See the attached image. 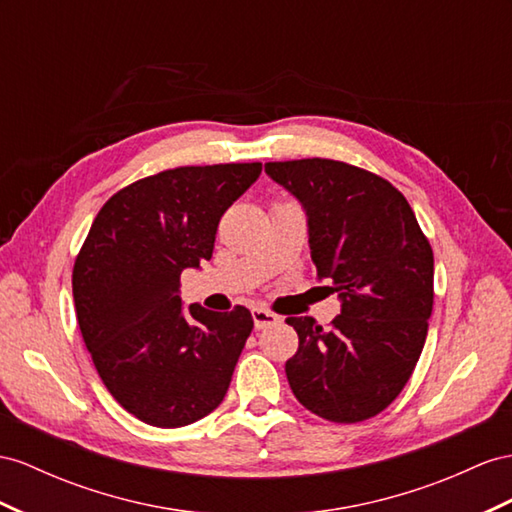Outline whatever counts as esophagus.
Returning a JSON list of instances; mask_svg holds the SVG:
<instances>
[{
    "mask_svg": "<svg viewBox=\"0 0 512 512\" xmlns=\"http://www.w3.org/2000/svg\"><path fill=\"white\" fill-rule=\"evenodd\" d=\"M253 322H255V329L259 331V329H266V326L279 324L281 318L268 309H253Z\"/></svg>",
    "mask_w": 512,
    "mask_h": 512,
    "instance_id": "obj_1",
    "label": "esophagus"
}]
</instances>
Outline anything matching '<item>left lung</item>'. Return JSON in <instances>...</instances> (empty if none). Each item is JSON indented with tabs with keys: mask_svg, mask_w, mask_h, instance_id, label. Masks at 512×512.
Wrapping results in <instances>:
<instances>
[{
	"mask_svg": "<svg viewBox=\"0 0 512 512\" xmlns=\"http://www.w3.org/2000/svg\"><path fill=\"white\" fill-rule=\"evenodd\" d=\"M305 205L311 259L342 298L322 329L287 318L298 350L285 363L296 400L329 422H365L400 396L428 335L432 246L404 194L381 175L324 157L268 162Z\"/></svg>",
	"mask_w": 512,
	"mask_h": 512,
	"instance_id": "obj_1",
	"label": "left lung"
}]
</instances>
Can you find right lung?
Returning <instances> with one entry per match:
<instances>
[{
    "instance_id": "1",
    "label": "right lung",
    "mask_w": 512,
    "mask_h": 512,
    "mask_svg": "<svg viewBox=\"0 0 512 512\" xmlns=\"http://www.w3.org/2000/svg\"><path fill=\"white\" fill-rule=\"evenodd\" d=\"M261 164L179 166L142 177L99 209L73 266V300L97 374L127 413L188 426L225 398L251 311L181 307V272L212 259L222 214Z\"/></svg>"
}]
</instances>
